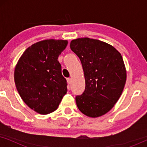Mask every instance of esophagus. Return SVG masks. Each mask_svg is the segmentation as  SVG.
I'll list each match as a JSON object with an SVG mask.
<instances>
[{
  "instance_id": "1",
  "label": "esophagus",
  "mask_w": 147,
  "mask_h": 147,
  "mask_svg": "<svg viewBox=\"0 0 147 147\" xmlns=\"http://www.w3.org/2000/svg\"><path fill=\"white\" fill-rule=\"evenodd\" d=\"M71 81H72V80H71V78H67V82L68 84H71Z\"/></svg>"
}]
</instances>
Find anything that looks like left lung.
<instances>
[{"instance_id": "left-lung-1", "label": "left lung", "mask_w": 147, "mask_h": 147, "mask_svg": "<svg viewBox=\"0 0 147 147\" xmlns=\"http://www.w3.org/2000/svg\"><path fill=\"white\" fill-rule=\"evenodd\" d=\"M70 48L81 61L86 88L76 98L78 109L97 118L109 112L119 99L126 80L123 59L113 46L88 37L72 40Z\"/></svg>"}]
</instances>
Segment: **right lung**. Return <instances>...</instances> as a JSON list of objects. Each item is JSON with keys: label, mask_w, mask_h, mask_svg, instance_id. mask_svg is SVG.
Segmentation results:
<instances>
[{"label": "right lung", "mask_w": 147, "mask_h": 147, "mask_svg": "<svg viewBox=\"0 0 147 147\" xmlns=\"http://www.w3.org/2000/svg\"><path fill=\"white\" fill-rule=\"evenodd\" d=\"M67 43L61 39L37 42L24 51L15 66L14 79L20 96L40 114L57 110L67 93V81L57 59Z\"/></svg>", "instance_id": "add662e5"}]
</instances>
